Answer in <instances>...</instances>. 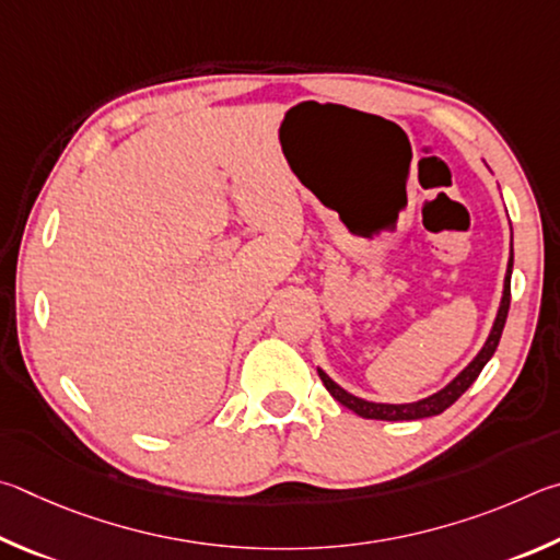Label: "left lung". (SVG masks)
Segmentation results:
<instances>
[{"mask_svg": "<svg viewBox=\"0 0 560 560\" xmlns=\"http://www.w3.org/2000/svg\"><path fill=\"white\" fill-rule=\"evenodd\" d=\"M512 265H514V253H512V260H509V268H506V280H504V298H502V305H499L497 312V319H494V327L489 331V339L487 345L482 347V351L475 357L472 364H469L463 374H459L453 384H447L443 390H438L430 398L418 400V404H404V406H388V404H371V400H361L357 396L347 394L345 388H339L335 381H331L325 371H319V378L325 388L331 394V398L339 400L341 406L354 410L357 416L361 418H369V420H418V418H430V416H440L445 408H450L455 404V400L465 394V390L475 384L477 376L482 374V369L492 354L499 347V339H502V331H504V322L509 315V302H512Z\"/></svg>", "mask_w": 560, "mask_h": 560, "instance_id": "1", "label": "left lung"}]
</instances>
